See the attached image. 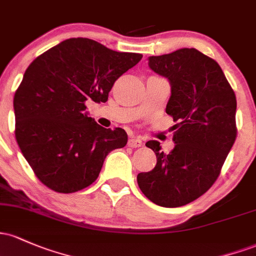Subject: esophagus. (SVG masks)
Returning <instances> with one entry per match:
<instances>
[{"label": "esophagus", "instance_id": "obj_1", "mask_svg": "<svg viewBox=\"0 0 256 256\" xmlns=\"http://www.w3.org/2000/svg\"><path fill=\"white\" fill-rule=\"evenodd\" d=\"M142 141L140 138H130L128 142V146L131 148H140L142 147Z\"/></svg>", "mask_w": 256, "mask_h": 256}]
</instances>
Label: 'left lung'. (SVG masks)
Returning a JSON list of instances; mask_svg holds the SVG:
<instances>
[{"label": "left lung", "instance_id": "left-lung-1", "mask_svg": "<svg viewBox=\"0 0 256 256\" xmlns=\"http://www.w3.org/2000/svg\"><path fill=\"white\" fill-rule=\"evenodd\" d=\"M148 60L153 72L170 81L166 114L176 122L175 147L165 153L158 141L146 143L156 165L138 174L137 184L156 206L178 208L203 196L218 180L237 137V100L220 66L198 50L181 48Z\"/></svg>", "mask_w": 256, "mask_h": 256}]
</instances>
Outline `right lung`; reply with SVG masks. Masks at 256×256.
Returning a JSON list of instances; mask_svg holds the SVG:
<instances>
[{
  "instance_id": "add662e5",
  "label": "right lung",
  "mask_w": 256,
  "mask_h": 256,
  "mask_svg": "<svg viewBox=\"0 0 256 256\" xmlns=\"http://www.w3.org/2000/svg\"><path fill=\"white\" fill-rule=\"evenodd\" d=\"M142 60L90 38H68L38 56L14 94L16 140L36 178L58 193L96 181L128 134L87 116L86 100L106 102L114 82Z\"/></svg>"
}]
</instances>
